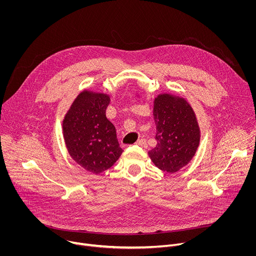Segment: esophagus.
I'll return each mask as SVG.
<instances>
[{
  "label": "esophagus",
  "instance_id": "34e87169",
  "mask_svg": "<svg viewBox=\"0 0 256 256\" xmlns=\"http://www.w3.org/2000/svg\"><path fill=\"white\" fill-rule=\"evenodd\" d=\"M136 144H138V146H140V147H147V146H148L147 140H146V138H140V140H138Z\"/></svg>",
  "mask_w": 256,
  "mask_h": 256
}]
</instances>
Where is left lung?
<instances>
[{
  "label": "left lung",
  "mask_w": 256,
  "mask_h": 256,
  "mask_svg": "<svg viewBox=\"0 0 256 256\" xmlns=\"http://www.w3.org/2000/svg\"><path fill=\"white\" fill-rule=\"evenodd\" d=\"M157 144L149 152L153 163L161 170L175 173L188 164L200 144V128L186 100L161 94L154 101Z\"/></svg>",
  "instance_id": "left-lung-1"
}]
</instances>
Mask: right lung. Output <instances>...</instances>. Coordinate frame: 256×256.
<instances>
[{"label":"right lung","instance_id":"1","mask_svg":"<svg viewBox=\"0 0 256 256\" xmlns=\"http://www.w3.org/2000/svg\"><path fill=\"white\" fill-rule=\"evenodd\" d=\"M109 101L106 94L83 91L62 122L64 138L70 157L94 174L110 168L122 153L116 128L105 114Z\"/></svg>","mask_w":256,"mask_h":256}]
</instances>
